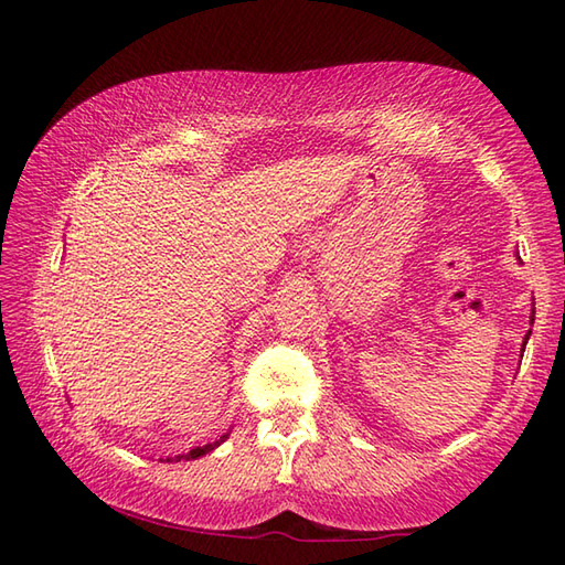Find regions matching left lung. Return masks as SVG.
<instances>
[{
	"label": "left lung",
	"mask_w": 565,
	"mask_h": 565,
	"mask_svg": "<svg viewBox=\"0 0 565 565\" xmlns=\"http://www.w3.org/2000/svg\"><path fill=\"white\" fill-rule=\"evenodd\" d=\"M532 322H534V313H532ZM526 340H530V332H526V338H524V344H526ZM524 352V350H522Z\"/></svg>",
	"instance_id": "1"
}]
</instances>
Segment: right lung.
I'll return each mask as SVG.
<instances>
[{
  "label": "right lung",
  "mask_w": 565,
  "mask_h": 565,
  "mask_svg": "<svg viewBox=\"0 0 565 565\" xmlns=\"http://www.w3.org/2000/svg\"><path fill=\"white\" fill-rule=\"evenodd\" d=\"M223 439H227V435H223L221 439H215V441H211V444H203V447H196V449H191L186 456L182 454V456H174V459H199V456H203V454H209V451H213L215 447H218V444L223 441ZM167 461H172V459H167Z\"/></svg>",
  "instance_id": "obj_1"
}]
</instances>
